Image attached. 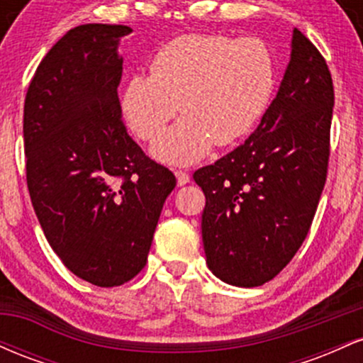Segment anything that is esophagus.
I'll use <instances>...</instances> for the list:
<instances>
[{"instance_id": "esophagus-1", "label": "esophagus", "mask_w": 363, "mask_h": 363, "mask_svg": "<svg viewBox=\"0 0 363 363\" xmlns=\"http://www.w3.org/2000/svg\"><path fill=\"white\" fill-rule=\"evenodd\" d=\"M176 177H177V184L179 186H186L189 182V174L184 172V170H176Z\"/></svg>"}]
</instances>
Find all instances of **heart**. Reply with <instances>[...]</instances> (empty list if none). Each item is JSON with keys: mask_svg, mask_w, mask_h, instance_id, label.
I'll use <instances>...</instances> for the list:
<instances>
[{"mask_svg": "<svg viewBox=\"0 0 363 363\" xmlns=\"http://www.w3.org/2000/svg\"><path fill=\"white\" fill-rule=\"evenodd\" d=\"M277 61L259 39L186 34L169 40L121 95L129 128L143 141L160 138L179 112L184 118L153 147L167 164L198 162L216 147L244 138L268 109Z\"/></svg>", "mask_w": 363, "mask_h": 363, "instance_id": "heart-1", "label": "heart"}]
</instances>
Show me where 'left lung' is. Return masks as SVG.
I'll use <instances>...</instances> for the list:
<instances>
[{
    "label": "left lung",
    "instance_id": "left-lung-1",
    "mask_svg": "<svg viewBox=\"0 0 363 363\" xmlns=\"http://www.w3.org/2000/svg\"><path fill=\"white\" fill-rule=\"evenodd\" d=\"M333 106L326 60L295 28L285 77L259 126L193 174L206 198V264L220 280L259 286L301 249L326 182Z\"/></svg>",
    "mask_w": 363,
    "mask_h": 363
}]
</instances>
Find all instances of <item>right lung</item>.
<instances>
[{"instance_id":"add662e5","label":"right lung","mask_w":363,"mask_h":363,"mask_svg":"<svg viewBox=\"0 0 363 363\" xmlns=\"http://www.w3.org/2000/svg\"><path fill=\"white\" fill-rule=\"evenodd\" d=\"M128 25L66 32L37 66L23 106L25 170L45 239L69 272L119 286L147 264L176 176L128 135L118 86Z\"/></svg>"}]
</instances>
